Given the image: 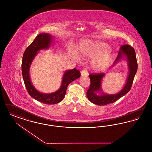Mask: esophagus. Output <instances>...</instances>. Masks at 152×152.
Wrapping results in <instances>:
<instances>
[{
	"instance_id": "esophagus-1",
	"label": "esophagus",
	"mask_w": 152,
	"mask_h": 152,
	"mask_svg": "<svg viewBox=\"0 0 152 152\" xmlns=\"http://www.w3.org/2000/svg\"><path fill=\"white\" fill-rule=\"evenodd\" d=\"M81 76H86L88 75V71L86 69H84L81 71Z\"/></svg>"
}]
</instances>
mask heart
I'll return each mask as SVG.
<instances>
[{
	"instance_id": "b5f03b06",
	"label": "heart",
	"mask_w": 152,
	"mask_h": 152,
	"mask_svg": "<svg viewBox=\"0 0 152 152\" xmlns=\"http://www.w3.org/2000/svg\"><path fill=\"white\" fill-rule=\"evenodd\" d=\"M108 44L102 42L84 40L77 47L80 55L83 58H95L91 63L92 68L101 71L108 66L112 59Z\"/></svg>"
}]
</instances>
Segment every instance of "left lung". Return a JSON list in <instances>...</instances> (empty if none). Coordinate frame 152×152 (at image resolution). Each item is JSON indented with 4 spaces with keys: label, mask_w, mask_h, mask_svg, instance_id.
Masks as SVG:
<instances>
[{
    "label": "left lung",
    "mask_w": 152,
    "mask_h": 152,
    "mask_svg": "<svg viewBox=\"0 0 152 152\" xmlns=\"http://www.w3.org/2000/svg\"><path fill=\"white\" fill-rule=\"evenodd\" d=\"M124 56L127 59L129 73L125 86L118 94H107L102 92L101 95H98L97 93H98L99 91L102 92L101 81L105 74L104 73H92L89 75L91 84L87 91V96L88 100L91 102L98 105H105L117 101L130 91L138 67L136 52L134 48L130 45L125 44L121 47L115 63H117L122 58H124Z\"/></svg>",
    "instance_id": "left-lung-1"
}]
</instances>
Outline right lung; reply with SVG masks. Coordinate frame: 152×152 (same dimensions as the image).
<instances>
[{
	"label": "right lung",
	"instance_id": "add662e5",
	"mask_svg": "<svg viewBox=\"0 0 152 152\" xmlns=\"http://www.w3.org/2000/svg\"><path fill=\"white\" fill-rule=\"evenodd\" d=\"M52 36L46 33L40 34L24 51L22 60V70L23 78L27 91L29 95L36 100L46 104H55L63 100L65 96L68 85L80 77L79 71L76 68L66 71L64 75L61 86L56 92L44 94L38 92L32 84L29 77V68L37 51L49 48Z\"/></svg>",
	"mask_w": 152,
	"mask_h": 152
}]
</instances>
